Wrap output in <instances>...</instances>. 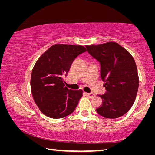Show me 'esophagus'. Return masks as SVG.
Returning <instances> with one entry per match:
<instances>
[{
  "mask_svg": "<svg viewBox=\"0 0 155 155\" xmlns=\"http://www.w3.org/2000/svg\"><path fill=\"white\" fill-rule=\"evenodd\" d=\"M85 94H86V96L89 97V98H93V97L96 96V94L94 93H92V92H91V93H85Z\"/></svg>",
  "mask_w": 155,
  "mask_h": 155,
  "instance_id": "esophagus-1",
  "label": "esophagus"
}]
</instances>
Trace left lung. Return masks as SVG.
I'll list each match as a JSON object with an SVG mask.
<instances>
[{
    "label": "left lung",
    "instance_id": "left-lung-1",
    "mask_svg": "<svg viewBox=\"0 0 155 155\" xmlns=\"http://www.w3.org/2000/svg\"><path fill=\"white\" fill-rule=\"evenodd\" d=\"M87 52L101 64V76L107 91L98 95L102 105L96 109L106 118L120 117L129 111L139 87L137 68L132 55L117 43L109 41L85 46Z\"/></svg>",
    "mask_w": 155,
    "mask_h": 155
}]
</instances>
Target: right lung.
I'll return each instance as SVG.
<instances>
[{
	"label": "right lung",
	"instance_id": "right-lung-1",
	"mask_svg": "<svg viewBox=\"0 0 155 155\" xmlns=\"http://www.w3.org/2000/svg\"><path fill=\"white\" fill-rule=\"evenodd\" d=\"M85 51L83 46L54 44L36 61L31 73V93L35 104L46 116L61 118L75 110L83 91L65 87L64 78L76 57Z\"/></svg>",
	"mask_w": 155,
	"mask_h": 155
}]
</instances>
